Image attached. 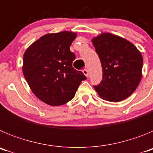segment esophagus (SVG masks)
Wrapping results in <instances>:
<instances>
[{
  "label": "esophagus",
  "mask_w": 153,
  "mask_h": 153,
  "mask_svg": "<svg viewBox=\"0 0 153 153\" xmlns=\"http://www.w3.org/2000/svg\"><path fill=\"white\" fill-rule=\"evenodd\" d=\"M83 73L84 74V75L86 76V77H89V72H88V70H86V69H84V70H83Z\"/></svg>",
  "instance_id": "1"
}]
</instances>
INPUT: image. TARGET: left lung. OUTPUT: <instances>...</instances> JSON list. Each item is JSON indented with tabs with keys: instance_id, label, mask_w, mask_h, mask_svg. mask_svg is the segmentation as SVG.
<instances>
[{
	"instance_id": "8db88e82",
	"label": "left lung",
	"mask_w": 153,
	"mask_h": 153,
	"mask_svg": "<svg viewBox=\"0 0 153 153\" xmlns=\"http://www.w3.org/2000/svg\"><path fill=\"white\" fill-rule=\"evenodd\" d=\"M100 60L102 79L94 86L105 100L120 102L132 94L142 79L143 56L135 45L121 36L102 33L92 39Z\"/></svg>"
}]
</instances>
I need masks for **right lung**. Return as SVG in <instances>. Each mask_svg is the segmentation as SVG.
<instances>
[{"instance_id": "obj_1", "label": "right lung", "mask_w": 153, "mask_h": 153, "mask_svg": "<svg viewBox=\"0 0 153 153\" xmlns=\"http://www.w3.org/2000/svg\"><path fill=\"white\" fill-rule=\"evenodd\" d=\"M76 37V33L71 31L47 33L24 52V77L33 94L50 106H61L71 100L86 79L72 66L76 56L70 47Z\"/></svg>"}]
</instances>
